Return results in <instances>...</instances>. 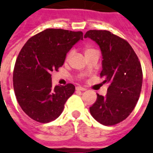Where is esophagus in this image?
Wrapping results in <instances>:
<instances>
[{"instance_id":"obj_1","label":"esophagus","mask_w":153,"mask_h":153,"mask_svg":"<svg viewBox=\"0 0 153 153\" xmlns=\"http://www.w3.org/2000/svg\"><path fill=\"white\" fill-rule=\"evenodd\" d=\"M76 90H78V91H86V88H85V87H82V86H77Z\"/></svg>"}]
</instances>
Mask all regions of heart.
I'll return each mask as SVG.
<instances>
[{
    "label": "heart",
    "instance_id": "heart-1",
    "mask_svg": "<svg viewBox=\"0 0 153 153\" xmlns=\"http://www.w3.org/2000/svg\"><path fill=\"white\" fill-rule=\"evenodd\" d=\"M91 50H93V49L90 48H86V51H91ZM73 55V51H70L69 53H68V55H67V59H70V58L71 57V55Z\"/></svg>",
    "mask_w": 153,
    "mask_h": 153
}]
</instances>
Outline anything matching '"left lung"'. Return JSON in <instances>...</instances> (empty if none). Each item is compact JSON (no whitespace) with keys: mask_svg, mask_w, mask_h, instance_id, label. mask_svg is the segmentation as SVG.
Segmentation results:
<instances>
[{"mask_svg":"<svg viewBox=\"0 0 153 153\" xmlns=\"http://www.w3.org/2000/svg\"><path fill=\"white\" fill-rule=\"evenodd\" d=\"M87 37L100 48V75L109 83L106 95L97 94L90 112L102 125L114 126L127 118L136 106L142 86L141 66L130 44L109 31L90 30L84 36Z\"/></svg>","mask_w":153,"mask_h":153,"instance_id":"8db88e82","label":"left lung"}]
</instances>
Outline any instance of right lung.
Wrapping results in <instances>:
<instances>
[{
	"label": "right lung",
	"instance_id": "add662e5",
	"mask_svg": "<svg viewBox=\"0 0 153 153\" xmlns=\"http://www.w3.org/2000/svg\"><path fill=\"white\" fill-rule=\"evenodd\" d=\"M82 32L48 28L30 38L20 51L13 71V87L23 111L41 123L55 120L74 94L73 84L53 86L51 73L63 65L67 54Z\"/></svg>",
	"mask_w": 153,
	"mask_h": 153
}]
</instances>
